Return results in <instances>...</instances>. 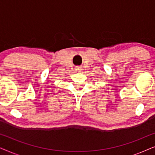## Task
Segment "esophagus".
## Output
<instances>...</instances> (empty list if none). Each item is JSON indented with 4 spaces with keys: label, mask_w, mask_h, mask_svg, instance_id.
<instances>
[{
    "label": "esophagus",
    "mask_w": 155,
    "mask_h": 155,
    "mask_svg": "<svg viewBox=\"0 0 155 155\" xmlns=\"http://www.w3.org/2000/svg\"><path fill=\"white\" fill-rule=\"evenodd\" d=\"M75 71H77V72L81 71V68H80V67H76L75 68Z\"/></svg>",
    "instance_id": "1"
}]
</instances>
